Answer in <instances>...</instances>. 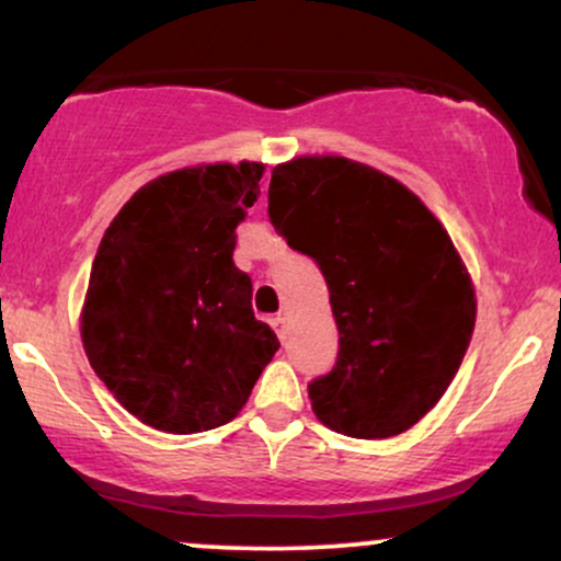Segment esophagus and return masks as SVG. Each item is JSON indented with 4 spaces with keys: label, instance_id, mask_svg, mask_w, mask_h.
Returning a JSON list of instances; mask_svg holds the SVG:
<instances>
[{
    "label": "esophagus",
    "instance_id": "34e87169",
    "mask_svg": "<svg viewBox=\"0 0 561 561\" xmlns=\"http://www.w3.org/2000/svg\"><path fill=\"white\" fill-rule=\"evenodd\" d=\"M285 324H287L285 313H276V317L272 319V327L276 330V334H279V337H285Z\"/></svg>",
    "mask_w": 561,
    "mask_h": 561
}]
</instances>
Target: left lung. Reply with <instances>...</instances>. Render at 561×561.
<instances>
[{
    "label": "left lung",
    "instance_id": "1",
    "mask_svg": "<svg viewBox=\"0 0 561 561\" xmlns=\"http://www.w3.org/2000/svg\"><path fill=\"white\" fill-rule=\"evenodd\" d=\"M268 218L330 287L340 351L308 385L317 420L362 440L414 427L459 371L478 313L448 231L401 182L334 156L276 165Z\"/></svg>",
    "mask_w": 561,
    "mask_h": 561
}]
</instances>
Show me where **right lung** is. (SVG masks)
I'll return each instance as SVG.
<instances>
[{
	"label": "right lung",
	"instance_id": "obj_1",
	"mask_svg": "<svg viewBox=\"0 0 561 561\" xmlns=\"http://www.w3.org/2000/svg\"><path fill=\"white\" fill-rule=\"evenodd\" d=\"M263 163H216L145 184L102 237L81 313L89 364L139 422L221 427L279 351L231 261Z\"/></svg>",
	"mask_w": 561,
	"mask_h": 561
}]
</instances>
